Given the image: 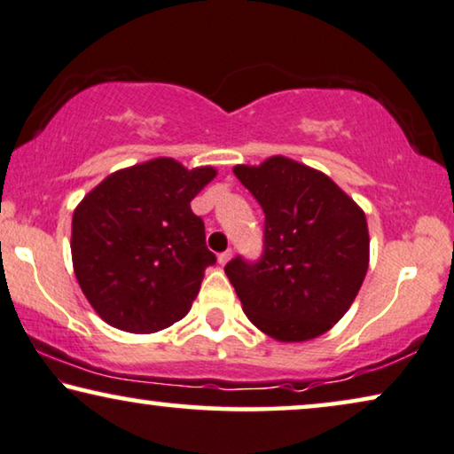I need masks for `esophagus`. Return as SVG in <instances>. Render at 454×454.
Instances as JSON below:
<instances>
[{
  "label": "esophagus",
  "instance_id": "34e87169",
  "mask_svg": "<svg viewBox=\"0 0 454 454\" xmlns=\"http://www.w3.org/2000/svg\"><path fill=\"white\" fill-rule=\"evenodd\" d=\"M230 259H232V251H226V253H220L218 254V263L220 265H226Z\"/></svg>",
  "mask_w": 454,
  "mask_h": 454
}]
</instances>
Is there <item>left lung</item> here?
<instances>
[{"instance_id": "left-lung-1", "label": "left lung", "mask_w": 454, "mask_h": 454, "mask_svg": "<svg viewBox=\"0 0 454 454\" xmlns=\"http://www.w3.org/2000/svg\"><path fill=\"white\" fill-rule=\"evenodd\" d=\"M234 175L265 214L259 263L224 267L242 310L276 341H309L349 310L370 261L366 214L325 172L286 156Z\"/></svg>"}]
</instances>
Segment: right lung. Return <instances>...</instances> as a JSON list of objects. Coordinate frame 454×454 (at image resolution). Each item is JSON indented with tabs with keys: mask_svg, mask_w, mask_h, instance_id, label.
I'll return each instance as SVG.
<instances>
[{
	"mask_svg": "<svg viewBox=\"0 0 454 454\" xmlns=\"http://www.w3.org/2000/svg\"><path fill=\"white\" fill-rule=\"evenodd\" d=\"M215 175L214 166L189 170L162 156L113 172L78 203L74 273L102 321L156 333L191 310L215 263L191 200Z\"/></svg>",
	"mask_w": 454,
	"mask_h": 454,
	"instance_id": "obj_1",
	"label": "right lung"
}]
</instances>
